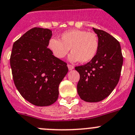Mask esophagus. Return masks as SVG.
Wrapping results in <instances>:
<instances>
[{
  "label": "esophagus",
  "mask_w": 135,
  "mask_h": 135,
  "mask_svg": "<svg viewBox=\"0 0 135 135\" xmlns=\"http://www.w3.org/2000/svg\"><path fill=\"white\" fill-rule=\"evenodd\" d=\"M67 66H68V68H69V70H71L74 69V66H73V65H68Z\"/></svg>",
  "instance_id": "obj_1"
}]
</instances>
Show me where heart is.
I'll list each match as a JSON object with an SVG mask.
<instances>
[{
    "mask_svg": "<svg viewBox=\"0 0 135 135\" xmlns=\"http://www.w3.org/2000/svg\"><path fill=\"white\" fill-rule=\"evenodd\" d=\"M48 48L52 55L59 59H62L69 50L71 54L69 60L72 62L85 63L93 60L99 49V40L94 32L84 30L74 29L66 31L60 36V40L52 38L48 42Z\"/></svg>",
    "mask_w": 135,
    "mask_h": 135,
    "instance_id": "heart-1",
    "label": "heart"
}]
</instances>
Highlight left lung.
I'll use <instances>...</instances> for the list:
<instances>
[{
    "label": "left lung",
    "instance_id": "1",
    "mask_svg": "<svg viewBox=\"0 0 135 135\" xmlns=\"http://www.w3.org/2000/svg\"><path fill=\"white\" fill-rule=\"evenodd\" d=\"M99 40L95 57L85 65L76 66L80 80L77 92L82 100L89 103L103 100L119 83L123 63L120 43L113 36L93 28Z\"/></svg>",
    "mask_w": 135,
    "mask_h": 135
}]
</instances>
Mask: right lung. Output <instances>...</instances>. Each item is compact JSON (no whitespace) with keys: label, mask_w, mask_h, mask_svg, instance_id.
I'll return each mask as SVG.
<instances>
[{"label":"right lung","mask_w":135,"mask_h":135,"mask_svg":"<svg viewBox=\"0 0 135 135\" xmlns=\"http://www.w3.org/2000/svg\"><path fill=\"white\" fill-rule=\"evenodd\" d=\"M48 28L35 27L13 44L10 63L16 89L31 104L45 107L59 97V86L68 73L67 64L55 57L48 42Z\"/></svg>","instance_id":"add662e5"}]
</instances>
